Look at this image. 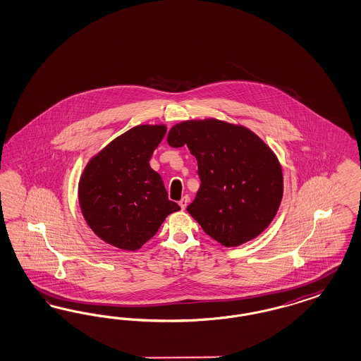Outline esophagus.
Returning <instances> with one entry per match:
<instances>
[{
  "mask_svg": "<svg viewBox=\"0 0 361 361\" xmlns=\"http://www.w3.org/2000/svg\"><path fill=\"white\" fill-rule=\"evenodd\" d=\"M188 201H189V197H188V196H184V197H183V199L180 200V202H178V205H180V207H181V209H183V211H184V209H185V208H187Z\"/></svg>",
  "mask_w": 361,
  "mask_h": 361,
  "instance_id": "34e87169",
  "label": "esophagus"
}]
</instances>
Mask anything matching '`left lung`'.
Returning a JSON list of instances; mask_svg holds the SVG:
<instances>
[{"label":"left lung","instance_id":"obj_1","mask_svg":"<svg viewBox=\"0 0 361 361\" xmlns=\"http://www.w3.org/2000/svg\"><path fill=\"white\" fill-rule=\"evenodd\" d=\"M173 148L187 145L197 160L199 192L189 214L224 247L259 236L283 199V172L271 148L240 125L207 118L174 125Z\"/></svg>","mask_w":361,"mask_h":361}]
</instances>
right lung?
I'll return each instance as SVG.
<instances>
[{
  "mask_svg": "<svg viewBox=\"0 0 361 361\" xmlns=\"http://www.w3.org/2000/svg\"><path fill=\"white\" fill-rule=\"evenodd\" d=\"M164 125H138L114 138L87 162L78 200L87 225L105 243L137 250L180 207L168 199L161 176L150 168Z\"/></svg>",
  "mask_w": 361,
  "mask_h": 361,
  "instance_id": "1",
  "label": "right lung"
}]
</instances>
